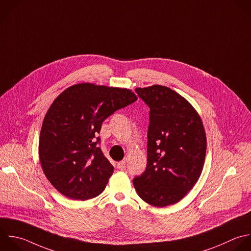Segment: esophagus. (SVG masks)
<instances>
[{"instance_id":"esophagus-1","label":"esophagus","mask_w":251,"mask_h":251,"mask_svg":"<svg viewBox=\"0 0 251 251\" xmlns=\"http://www.w3.org/2000/svg\"><path fill=\"white\" fill-rule=\"evenodd\" d=\"M117 166H118V169H119V170H121V171L125 170V169H126V161H121V162H119V163L117 164Z\"/></svg>"}]
</instances>
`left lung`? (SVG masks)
Instances as JSON below:
<instances>
[{"mask_svg": "<svg viewBox=\"0 0 251 251\" xmlns=\"http://www.w3.org/2000/svg\"><path fill=\"white\" fill-rule=\"evenodd\" d=\"M135 92L150 111L147 166L133 185L142 200L165 207L197 182L206 154L205 130L193 107L171 88L153 85Z\"/></svg>", "mask_w": 251, "mask_h": 251, "instance_id": "8db88e82", "label": "left lung"}]
</instances>
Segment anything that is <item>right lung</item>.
<instances>
[{
  "instance_id": "1",
  "label": "right lung",
  "mask_w": 251,
  "mask_h": 251,
  "mask_svg": "<svg viewBox=\"0 0 251 251\" xmlns=\"http://www.w3.org/2000/svg\"><path fill=\"white\" fill-rule=\"evenodd\" d=\"M137 100L128 89L81 83L53 102L43 121L39 157L43 172L63 195L75 200L98 196L114 167L98 136L103 122Z\"/></svg>"
}]
</instances>
